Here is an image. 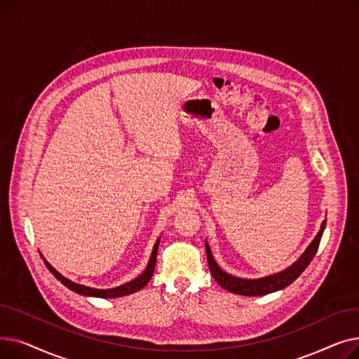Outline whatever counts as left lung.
I'll list each match as a JSON object with an SVG mask.
<instances>
[{"mask_svg":"<svg viewBox=\"0 0 359 359\" xmlns=\"http://www.w3.org/2000/svg\"><path fill=\"white\" fill-rule=\"evenodd\" d=\"M325 229H326V219L322 222V225H320V230L316 234V237L313 238V241L309 244V248L292 263L291 266H288L287 269L280 271V272L263 276V278H255V279L238 278V276H234L231 273H227L225 271H222L212 256L208 241L205 240V250H206V259H208L210 271H211L214 279L218 282V285H221L224 290H227L233 294L257 297V295H266V294L279 291L282 288L288 287L290 284H292V282L310 265V262L313 260L314 255L317 253L318 244H320V240H322Z\"/></svg>","mask_w":359,"mask_h":359,"instance_id":"left-lung-1","label":"left lung"}]
</instances>
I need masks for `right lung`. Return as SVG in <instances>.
<instances>
[{
    "label": "right lung",
    "mask_w": 359,
    "mask_h": 359,
    "mask_svg": "<svg viewBox=\"0 0 359 359\" xmlns=\"http://www.w3.org/2000/svg\"><path fill=\"white\" fill-rule=\"evenodd\" d=\"M158 244H160V237L157 238L154 248H153V252H151V256H149V260L147 263V266H145L144 272L140 276H137L135 279L126 282V284H122V285L115 287V288H107V290H97V288H91V287H86V285L77 284V282H72L71 279L65 278L62 273H60L58 271H56L50 265V263L43 257L42 253H41V257L43 259L45 265L50 271V273L56 279H58L62 285H65L68 290L74 291L75 294H80V295H84V297H96V298H118V297H125V295H129V294H134V292L140 291L141 288H144L148 284V280L151 279V276H153V273H154Z\"/></svg>",
    "instance_id": "right-lung-1"
}]
</instances>
